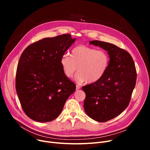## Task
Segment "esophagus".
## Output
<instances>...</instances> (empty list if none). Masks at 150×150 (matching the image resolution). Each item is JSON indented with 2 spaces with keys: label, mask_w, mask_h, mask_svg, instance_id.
<instances>
[{
  "label": "esophagus",
  "mask_w": 150,
  "mask_h": 150,
  "mask_svg": "<svg viewBox=\"0 0 150 150\" xmlns=\"http://www.w3.org/2000/svg\"><path fill=\"white\" fill-rule=\"evenodd\" d=\"M80 88H81V86H78V85H76V90H79Z\"/></svg>",
  "instance_id": "1"
}]
</instances>
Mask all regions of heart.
I'll use <instances>...</instances> for the list:
<instances>
[{
    "label": "heart",
    "instance_id": "1",
    "mask_svg": "<svg viewBox=\"0 0 150 150\" xmlns=\"http://www.w3.org/2000/svg\"><path fill=\"white\" fill-rule=\"evenodd\" d=\"M109 55L104 50H97L86 45H78L71 51L70 57L64 54L60 59L63 72L72 78L77 70L75 80L79 83H94L104 76L108 69Z\"/></svg>",
    "mask_w": 150,
    "mask_h": 150
}]
</instances>
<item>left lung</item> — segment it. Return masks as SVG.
Returning <instances> with one entry per match:
<instances>
[{
	"label": "left lung",
	"instance_id": "8db88e82",
	"mask_svg": "<svg viewBox=\"0 0 150 150\" xmlns=\"http://www.w3.org/2000/svg\"><path fill=\"white\" fill-rule=\"evenodd\" d=\"M89 43L108 51L110 61L99 81L82 88L86 93L84 108L93 120L105 122L120 115L129 105L136 83V69L131 54L125 50L97 40Z\"/></svg>",
	"mask_w": 150,
	"mask_h": 150
}]
</instances>
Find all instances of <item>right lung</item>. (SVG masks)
Returning a JSON list of instances; mask_svg holds the SVG:
<instances>
[{
    "instance_id": "1",
    "label": "right lung",
    "mask_w": 150,
    "mask_h": 150,
    "mask_svg": "<svg viewBox=\"0 0 150 150\" xmlns=\"http://www.w3.org/2000/svg\"><path fill=\"white\" fill-rule=\"evenodd\" d=\"M75 41L70 34L29 45L18 62L16 89L22 109L33 120L50 122L61 112L76 85L63 72L61 57Z\"/></svg>"
}]
</instances>
